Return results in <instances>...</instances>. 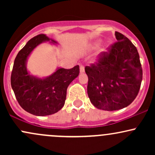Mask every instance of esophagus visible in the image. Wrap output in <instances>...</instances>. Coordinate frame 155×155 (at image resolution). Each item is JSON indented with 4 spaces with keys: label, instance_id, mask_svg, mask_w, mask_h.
<instances>
[{
    "label": "esophagus",
    "instance_id": "1",
    "mask_svg": "<svg viewBox=\"0 0 155 155\" xmlns=\"http://www.w3.org/2000/svg\"><path fill=\"white\" fill-rule=\"evenodd\" d=\"M79 70H80V73H81V74H83V73L84 72V67L83 65H80Z\"/></svg>",
    "mask_w": 155,
    "mask_h": 155
}]
</instances>
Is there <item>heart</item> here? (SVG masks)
<instances>
[{
	"instance_id": "heart-1",
	"label": "heart",
	"mask_w": 155,
	"mask_h": 155,
	"mask_svg": "<svg viewBox=\"0 0 155 155\" xmlns=\"http://www.w3.org/2000/svg\"><path fill=\"white\" fill-rule=\"evenodd\" d=\"M99 44H100V41H96L95 44L92 45V48L93 49H95V48H96L97 47H98ZM101 52L104 53V54H106V53L108 52V47H106L105 48H104V49H101Z\"/></svg>"
}]
</instances>
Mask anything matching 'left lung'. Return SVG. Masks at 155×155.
Listing matches in <instances>:
<instances>
[{
	"instance_id": "1",
	"label": "left lung",
	"mask_w": 155,
	"mask_h": 155,
	"mask_svg": "<svg viewBox=\"0 0 155 155\" xmlns=\"http://www.w3.org/2000/svg\"><path fill=\"white\" fill-rule=\"evenodd\" d=\"M117 43L97 65L85 67L87 94L98 109L116 111L129 106L138 95L143 72L136 47L127 37L115 32Z\"/></svg>"
}]
</instances>
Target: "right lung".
<instances>
[{
  "label": "right lung",
  "mask_w": 155,
  "mask_h": 155,
  "mask_svg": "<svg viewBox=\"0 0 155 155\" xmlns=\"http://www.w3.org/2000/svg\"><path fill=\"white\" fill-rule=\"evenodd\" d=\"M45 42L58 44L44 34L33 37L17 54L11 76V85L21 107L40 117L53 114L63 107L68 87L79 74V65L71 69L58 67L46 77L31 74L27 68L28 58L35 48Z\"/></svg>",
  "instance_id": "obj_1"
}]
</instances>
